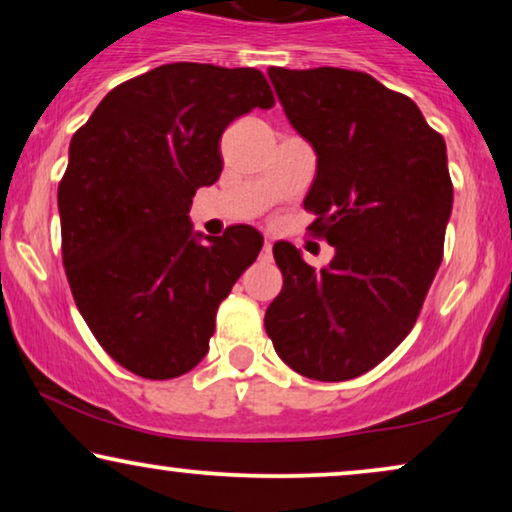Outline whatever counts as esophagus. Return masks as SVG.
Instances as JSON below:
<instances>
[{
    "instance_id": "esophagus-1",
    "label": "esophagus",
    "mask_w": 512,
    "mask_h": 512,
    "mask_svg": "<svg viewBox=\"0 0 512 512\" xmlns=\"http://www.w3.org/2000/svg\"><path fill=\"white\" fill-rule=\"evenodd\" d=\"M261 256L268 258V261L272 258V242H270V240L263 242V254H261Z\"/></svg>"
}]
</instances>
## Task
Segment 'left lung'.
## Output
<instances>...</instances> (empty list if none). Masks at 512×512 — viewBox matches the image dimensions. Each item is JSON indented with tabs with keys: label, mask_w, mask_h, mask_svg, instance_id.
<instances>
[{
	"label": "left lung",
	"mask_w": 512,
	"mask_h": 512,
	"mask_svg": "<svg viewBox=\"0 0 512 512\" xmlns=\"http://www.w3.org/2000/svg\"><path fill=\"white\" fill-rule=\"evenodd\" d=\"M268 76L293 130L317 153L305 209L335 249L314 270L291 242L272 247L284 289L265 312L275 352L296 373L342 382L401 345L443 261L452 214L445 139L410 97L338 67Z\"/></svg>",
	"instance_id": "8db88e82"
}]
</instances>
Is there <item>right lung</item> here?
Here are the masks:
<instances>
[{
	"instance_id": "add662e5",
	"label": "right lung",
	"mask_w": 512,
	"mask_h": 512,
	"mask_svg": "<svg viewBox=\"0 0 512 512\" xmlns=\"http://www.w3.org/2000/svg\"><path fill=\"white\" fill-rule=\"evenodd\" d=\"M272 104L258 69L172 62L116 86L72 137L62 263L81 317L130 373L172 380L205 359L216 310L263 235L195 233L188 212L223 170V130Z\"/></svg>"
}]
</instances>
